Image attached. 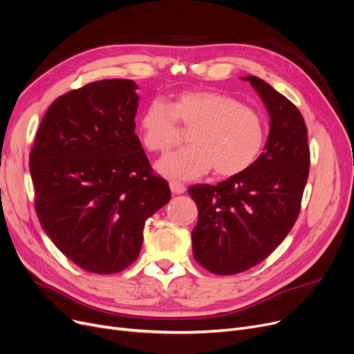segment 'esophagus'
Instances as JSON below:
<instances>
[{
	"mask_svg": "<svg viewBox=\"0 0 354 354\" xmlns=\"http://www.w3.org/2000/svg\"><path fill=\"white\" fill-rule=\"evenodd\" d=\"M171 191H172V194H183L187 191V187L185 185H182V183H179V182H171Z\"/></svg>",
	"mask_w": 354,
	"mask_h": 354,
	"instance_id": "obj_1",
	"label": "esophagus"
}]
</instances>
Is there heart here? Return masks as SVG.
<instances>
[{
	"label": "heart",
	"instance_id": "1",
	"mask_svg": "<svg viewBox=\"0 0 354 354\" xmlns=\"http://www.w3.org/2000/svg\"><path fill=\"white\" fill-rule=\"evenodd\" d=\"M180 127L189 130V146L158 162V171L172 180H191L214 172L234 176L257 160L266 142L263 115L223 92L195 89L176 95L171 105L155 100L142 113L143 146L165 153L179 140Z\"/></svg>",
	"mask_w": 354,
	"mask_h": 354
}]
</instances>
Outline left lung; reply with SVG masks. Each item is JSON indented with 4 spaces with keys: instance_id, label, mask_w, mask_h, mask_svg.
Wrapping results in <instances>:
<instances>
[{
    "instance_id": "1",
    "label": "left lung",
    "mask_w": 354,
    "mask_h": 354,
    "mask_svg": "<svg viewBox=\"0 0 354 354\" xmlns=\"http://www.w3.org/2000/svg\"><path fill=\"white\" fill-rule=\"evenodd\" d=\"M266 105L265 151L239 175L188 189L198 208L192 232L196 262L215 274L259 265L294 227L310 174L305 121L297 106L257 76H245Z\"/></svg>"
}]
</instances>
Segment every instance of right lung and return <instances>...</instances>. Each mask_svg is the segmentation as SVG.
Instances as JSON below:
<instances>
[{"label":"right lung","instance_id":"obj_1","mask_svg":"<svg viewBox=\"0 0 354 354\" xmlns=\"http://www.w3.org/2000/svg\"><path fill=\"white\" fill-rule=\"evenodd\" d=\"M136 89L130 80H104L66 92L46 111L30 151L43 230L98 274L139 257L146 220L171 199L134 133Z\"/></svg>","mask_w":354,"mask_h":354}]
</instances>
